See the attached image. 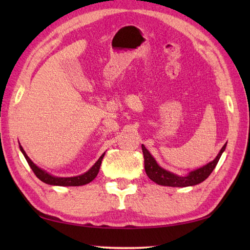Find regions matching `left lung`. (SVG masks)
<instances>
[{
  "label": "left lung",
  "instance_id": "8db88e82",
  "mask_svg": "<svg viewBox=\"0 0 250 250\" xmlns=\"http://www.w3.org/2000/svg\"><path fill=\"white\" fill-rule=\"evenodd\" d=\"M227 143L221 148L220 151L213 161L205 164L202 167L194 169V171L189 172L186 176H179L177 174H174L169 171H167L166 168L161 167L157 161L155 160L150 152L146 149L144 145H142L143 155H144V164L145 171L147 176L149 177L152 182H155L158 185L161 186H168V187H189V186H195L201 184L202 182L209 176L210 173L214 171L217 163L222 153L226 150Z\"/></svg>",
  "mask_w": 250,
  "mask_h": 250
}]
</instances>
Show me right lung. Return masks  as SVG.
<instances>
[{"label": "right lung", "instance_id": "obj_1", "mask_svg": "<svg viewBox=\"0 0 250 250\" xmlns=\"http://www.w3.org/2000/svg\"><path fill=\"white\" fill-rule=\"evenodd\" d=\"M19 148H20L21 152L23 153L26 162L29 163L30 167L32 168V171L34 172L37 178L41 179L42 182L45 184H48L51 186H63V187H68V186H83V185H86V184H89L90 182H92V180L97 177V175L100 171L101 163H102V160H103L104 155H105V152H104L103 155L99 158V160L93 164L92 167H90L86 173L78 175V176H73V177H58V176H55V175L49 174L48 172H46L45 169L37 167L36 164L28 157V155H26L25 151L23 150L22 146H21L20 144H19Z\"/></svg>", "mask_w": 250, "mask_h": 250}]
</instances>
